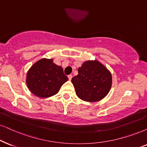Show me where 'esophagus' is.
<instances>
[{"label":"esophagus","instance_id":"esophagus-1","mask_svg":"<svg viewBox=\"0 0 147 147\" xmlns=\"http://www.w3.org/2000/svg\"><path fill=\"white\" fill-rule=\"evenodd\" d=\"M68 79H69V81H70V80L72 79V75H69L68 76Z\"/></svg>","mask_w":147,"mask_h":147}]
</instances>
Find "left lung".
<instances>
[{
	"mask_svg": "<svg viewBox=\"0 0 147 147\" xmlns=\"http://www.w3.org/2000/svg\"><path fill=\"white\" fill-rule=\"evenodd\" d=\"M77 96L90 102H98L109 94L112 85L111 72L98 60H87L78 68L71 80Z\"/></svg>",
	"mask_w": 147,
	"mask_h": 147,
	"instance_id": "obj_1",
	"label": "left lung"
}]
</instances>
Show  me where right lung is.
<instances>
[{"mask_svg": "<svg viewBox=\"0 0 147 147\" xmlns=\"http://www.w3.org/2000/svg\"><path fill=\"white\" fill-rule=\"evenodd\" d=\"M68 80L62 68L53 63V59L42 58L35 62L26 75L28 88L39 98H49L57 94Z\"/></svg>", "mask_w": 147, "mask_h": 147, "instance_id": "add662e5", "label": "right lung"}]
</instances>
